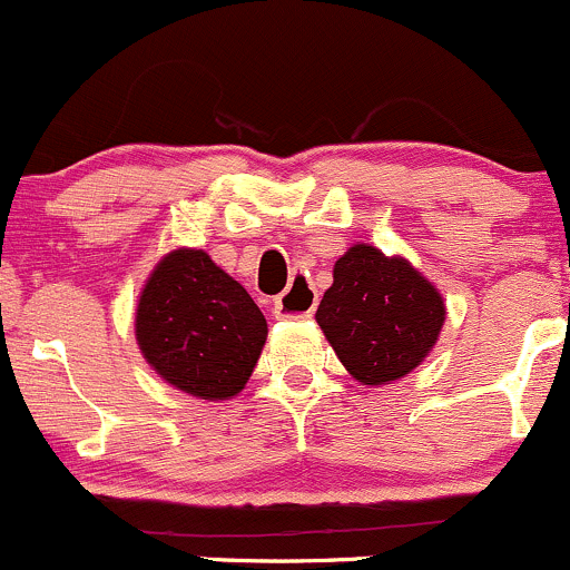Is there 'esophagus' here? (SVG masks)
Listing matches in <instances>:
<instances>
[{"instance_id": "obj_1", "label": "esophagus", "mask_w": 570, "mask_h": 570, "mask_svg": "<svg viewBox=\"0 0 570 570\" xmlns=\"http://www.w3.org/2000/svg\"><path fill=\"white\" fill-rule=\"evenodd\" d=\"M317 307V293L312 291L307 279L296 277L293 285H287L283 296L274 302V315L277 317H312Z\"/></svg>"}]
</instances>
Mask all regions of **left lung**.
Instances as JSON below:
<instances>
[{
	"instance_id": "left-lung-1",
	"label": "left lung",
	"mask_w": 570,
	"mask_h": 570,
	"mask_svg": "<svg viewBox=\"0 0 570 570\" xmlns=\"http://www.w3.org/2000/svg\"><path fill=\"white\" fill-rule=\"evenodd\" d=\"M336 358L364 385L400 381L421 364L445 323V304L405 258L353 244L315 312Z\"/></svg>"
}]
</instances>
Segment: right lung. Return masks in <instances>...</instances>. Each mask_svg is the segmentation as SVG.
I'll list each match as a JSON object with an SVG mask.
<instances>
[{
    "instance_id": "1",
    "label": "right lung",
    "mask_w": 570,
    "mask_h": 570,
    "mask_svg": "<svg viewBox=\"0 0 570 570\" xmlns=\"http://www.w3.org/2000/svg\"><path fill=\"white\" fill-rule=\"evenodd\" d=\"M266 317L204 249L179 247L140 291L136 340L151 370L198 400H230L253 375Z\"/></svg>"
}]
</instances>
